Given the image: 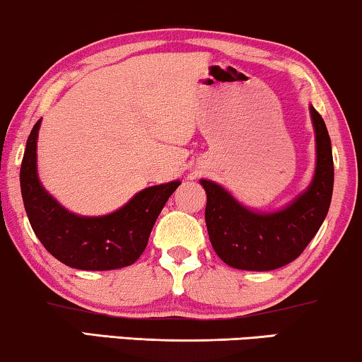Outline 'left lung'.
<instances>
[{
    "label": "left lung",
    "mask_w": 362,
    "mask_h": 362,
    "mask_svg": "<svg viewBox=\"0 0 362 362\" xmlns=\"http://www.w3.org/2000/svg\"><path fill=\"white\" fill-rule=\"evenodd\" d=\"M315 130L317 163L313 184L289 207L276 214L245 209L210 180H200L207 192L205 223L215 254L242 271H274L296 260L317 234L331 205L334 162L331 139L322 117L310 107Z\"/></svg>",
    "instance_id": "1"
}]
</instances>
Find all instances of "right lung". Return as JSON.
<instances>
[{
	"label": "right lung",
	"instance_id": "add662e5",
	"mask_svg": "<svg viewBox=\"0 0 362 362\" xmlns=\"http://www.w3.org/2000/svg\"><path fill=\"white\" fill-rule=\"evenodd\" d=\"M38 120L26 141L20 184L31 228L45 249L59 262L81 271H112L132 265L144 254L150 232L180 182L141 190L117 212L80 217L63 209L45 192L36 173Z\"/></svg>",
	"mask_w": 362,
	"mask_h": 362
}]
</instances>
